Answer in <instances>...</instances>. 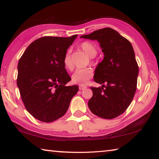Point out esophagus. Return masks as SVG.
<instances>
[{"instance_id": "1", "label": "esophagus", "mask_w": 159, "mask_h": 159, "mask_svg": "<svg viewBox=\"0 0 159 159\" xmlns=\"http://www.w3.org/2000/svg\"><path fill=\"white\" fill-rule=\"evenodd\" d=\"M86 88H87V86H86V85H79V89L80 90H85V89H86Z\"/></svg>"}]
</instances>
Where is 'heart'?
<instances>
[{
	"instance_id": "1",
	"label": "heart",
	"mask_w": 159,
	"mask_h": 159,
	"mask_svg": "<svg viewBox=\"0 0 159 159\" xmlns=\"http://www.w3.org/2000/svg\"><path fill=\"white\" fill-rule=\"evenodd\" d=\"M80 48L83 50L86 55L90 58L95 57L97 54V49L95 45L90 42H83L80 45ZM63 63L64 66L67 69L71 70L73 69V63H72L71 55L69 52L66 53L64 55ZM93 75V70L90 68L78 69L77 71L74 72V74L72 75V82L77 84L83 85L85 84Z\"/></svg>"
}]
</instances>
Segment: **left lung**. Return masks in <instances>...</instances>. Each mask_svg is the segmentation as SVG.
<instances>
[{
  "mask_svg": "<svg viewBox=\"0 0 159 159\" xmlns=\"http://www.w3.org/2000/svg\"><path fill=\"white\" fill-rule=\"evenodd\" d=\"M80 38L98 41L104 55L94 74V80L102 85L91 87L93 94L88 107L98 116L112 119L127 109L137 89L139 68L133 48L128 40L109 27Z\"/></svg>",
  "mask_w": 159,
  "mask_h": 159,
  "instance_id": "obj_1",
  "label": "left lung"
}]
</instances>
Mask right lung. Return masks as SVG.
<instances>
[{"instance_id":"add662e5","label":"right lung","mask_w":159,"mask_h":159,"mask_svg":"<svg viewBox=\"0 0 159 159\" xmlns=\"http://www.w3.org/2000/svg\"><path fill=\"white\" fill-rule=\"evenodd\" d=\"M78 35L69 38L42 37L29 45L18 62L17 84L26 110L42 122L65 114L79 86L71 80L63 60Z\"/></svg>"}]
</instances>
